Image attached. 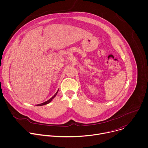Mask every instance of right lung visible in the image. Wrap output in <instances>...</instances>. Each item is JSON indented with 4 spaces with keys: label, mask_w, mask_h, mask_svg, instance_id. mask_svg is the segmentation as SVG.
I'll use <instances>...</instances> for the list:
<instances>
[{
    "label": "right lung",
    "mask_w": 148,
    "mask_h": 148,
    "mask_svg": "<svg viewBox=\"0 0 148 148\" xmlns=\"http://www.w3.org/2000/svg\"><path fill=\"white\" fill-rule=\"evenodd\" d=\"M58 91H59V89H58V90L57 91V92L54 95V96H52L50 99H49L48 100H47V101H45V102H44V103H41V104H37V106H44V105H46V104H48V103H49L52 100V99L56 96V95H57V93H58Z\"/></svg>",
    "instance_id": "1"
}]
</instances>
